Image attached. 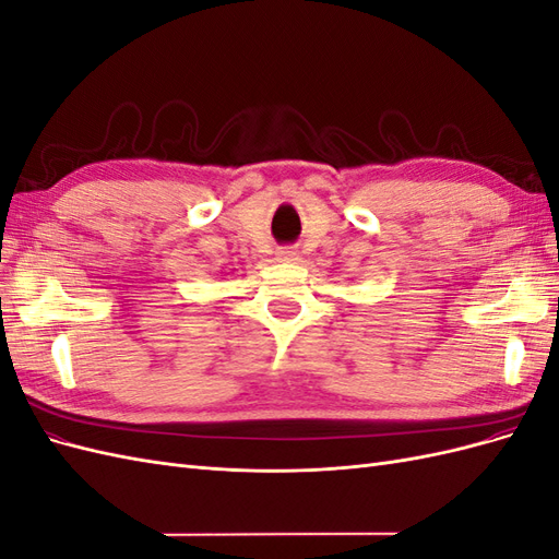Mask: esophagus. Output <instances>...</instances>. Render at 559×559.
Masks as SVG:
<instances>
[{
  "instance_id": "esophagus-1",
  "label": "esophagus",
  "mask_w": 559,
  "mask_h": 559,
  "mask_svg": "<svg viewBox=\"0 0 559 559\" xmlns=\"http://www.w3.org/2000/svg\"><path fill=\"white\" fill-rule=\"evenodd\" d=\"M277 261L280 263H296L298 261V249H294V247H280L277 249Z\"/></svg>"
}]
</instances>
